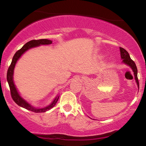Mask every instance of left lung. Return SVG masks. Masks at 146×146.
I'll return each mask as SVG.
<instances>
[{
  "mask_svg": "<svg viewBox=\"0 0 146 146\" xmlns=\"http://www.w3.org/2000/svg\"><path fill=\"white\" fill-rule=\"evenodd\" d=\"M120 56H121V59H123L122 63H123V64L126 65V66H129V67L132 70L133 72L135 80V82L137 83V85L138 89H139V81H138V78H137V68L136 65L135 64L133 61L131 59L130 55H129V53L126 51L125 48L120 47Z\"/></svg>",
  "mask_w": 146,
  "mask_h": 146,
  "instance_id": "1",
  "label": "left lung"
}]
</instances>
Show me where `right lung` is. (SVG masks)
<instances>
[{"label":"right lung","mask_w":146,"mask_h":146,"mask_svg":"<svg viewBox=\"0 0 146 146\" xmlns=\"http://www.w3.org/2000/svg\"><path fill=\"white\" fill-rule=\"evenodd\" d=\"M53 41L48 40V39H40V40H30L29 42L23 45L19 51H17L14 55L12 59L11 64L9 68L8 71H7V80L8 82L11 94V97L13 100L14 102L17 104L18 106H20L23 108L28 110L34 111V112L36 113H40V112H45V111L49 110L51 108H53L54 106H55L57 102L58 101V99L59 96L58 95L55 97V99L53 100V102L51 104H48V106H44L42 108H36L32 106L31 104L29 102H27L26 100H24L22 97L21 96L20 93H19L15 83H14L13 80V74H14V69H15V65L17 64V61L20 59L21 55L24 53L28 51V50L32 48L37 47V46H40L41 45H48L51 44Z\"/></svg>","instance_id":"add662e5"}]
</instances>
